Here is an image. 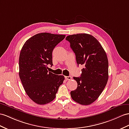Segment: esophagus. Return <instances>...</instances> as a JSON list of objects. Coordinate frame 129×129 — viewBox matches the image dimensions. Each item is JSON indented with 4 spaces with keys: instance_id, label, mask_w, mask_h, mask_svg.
Listing matches in <instances>:
<instances>
[{
    "instance_id": "1",
    "label": "esophagus",
    "mask_w": 129,
    "mask_h": 129,
    "mask_svg": "<svg viewBox=\"0 0 129 129\" xmlns=\"http://www.w3.org/2000/svg\"><path fill=\"white\" fill-rule=\"evenodd\" d=\"M65 78L66 80H71L72 78L71 76H65Z\"/></svg>"
}]
</instances>
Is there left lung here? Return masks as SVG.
I'll list each match as a JSON object with an SVG mask.
<instances>
[{
  "instance_id": "left-lung-1",
  "label": "left lung",
  "mask_w": 129,
  "mask_h": 129,
  "mask_svg": "<svg viewBox=\"0 0 129 129\" xmlns=\"http://www.w3.org/2000/svg\"><path fill=\"white\" fill-rule=\"evenodd\" d=\"M66 40L70 43L78 66H84L81 77H73L77 82V88L71 91V96L81 105H90L100 96L108 81L106 53L100 43L91 35L85 33L71 35Z\"/></svg>"
}]
</instances>
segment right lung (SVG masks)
I'll return each instance as SVG.
<instances>
[{"instance_id": "obj_1", "label": "right lung", "mask_w": 129, "mask_h": 129, "mask_svg": "<svg viewBox=\"0 0 129 129\" xmlns=\"http://www.w3.org/2000/svg\"><path fill=\"white\" fill-rule=\"evenodd\" d=\"M65 35L42 33L34 35L23 46L19 58V76L26 93L39 105H45L55 98L64 76L48 72L52 63V52Z\"/></svg>"}]
</instances>
